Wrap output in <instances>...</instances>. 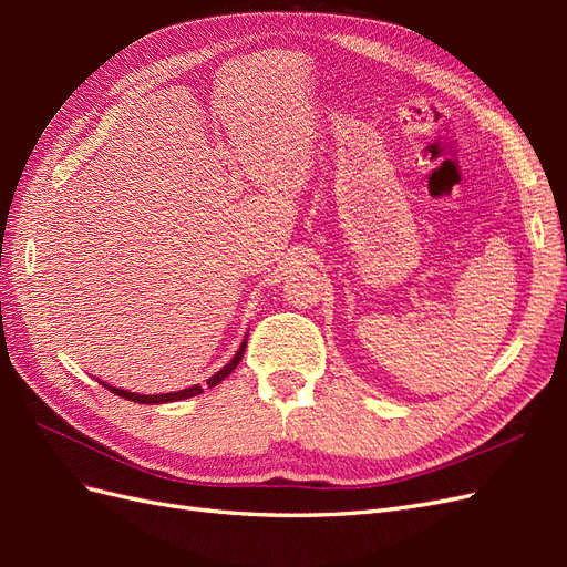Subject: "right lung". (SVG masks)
<instances>
[{
    "label": "right lung",
    "mask_w": 567,
    "mask_h": 567,
    "mask_svg": "<svg viewBox=\"0 0 567 567\" xmlns=\"http://www.w3.org/2000/svg\"><path fill=\"white\" fill-rule=\"evenodd\" d=\"M246 346H248V336H244L241 346H238L236 354L229 359V362H227L225 367H221L217 373H213V375H210V379H208V388H215L217 383L225 381L227 375L238 367V362H241V357H244V352H246ZM96 381H99V379H96ZM99 383L104 385L106 390L115 392L117 398H125V400H130V402H140V404H167V402H179V400L196 398V394H200V392H203V388H200V385H192V388H184V390H177V392L140 394V392H130V390H123V388H113V385H109V383H104V381H99Z\"/></svg>",
    "instance_id": "right-lung-1"
}]
</instances>
